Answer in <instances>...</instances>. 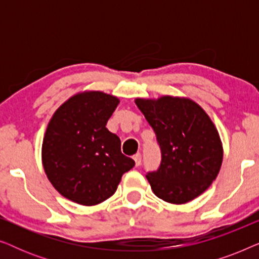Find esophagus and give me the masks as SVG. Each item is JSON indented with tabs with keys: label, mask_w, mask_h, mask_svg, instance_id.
Listing matches in <instances>:
<instances>
[{
	"label": "esophagus",
	"mask_w": 259,
	"mask_h": 259,
	"mask_svg": "<svg viewBox=\"0 0 259 259\" xmlns=\"http://www.w3.org/2000/svg\"><path fill=\"white\" fill-rule=\"evenodd\" d=\"M133 159H134V161H136V166H139L141 164V154L140 153L134 154Z\"/></svg>",
	"instance_id": "obj_1"
}]
</instances>
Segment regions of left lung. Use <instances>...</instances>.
<instances>
[{
	"label": "left lung",
	"instance_id": "1",
	"mask_svg": "<svg viewBox=\"0 0 259 259\" xmlns=\"http://www.w3.org/2000/svg\"><path fill=\"white\" fill-rule=\"evenodd\" d=\"M136 104L161 151L159 168L146 176L155 196L171 204L200 196L217 178L223 161L222 141L210 116L187 98H138Z\"/></svg>",
	"mask_w": 259,
	"mask_h": 259
}]
</instances>
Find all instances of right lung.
Instances as JSON below:
<instances>
[{
	"label": "right lung",
	"mask_w": 259,
	"mask_h": 259,
	"mask_svg": "<svg viewBox=\"0 0 259 259\" xmlns=\"http://www.w3.org/2000/svg\"><path fill=\"white\" fill-rule=\"evenodd\" d=\"M119 99L104 92L77 93L60 106L42 143L46 175L60 194L92 206L116 191L121 177L136 165L121 153V141L106 128Z\"/></svg>",
	"instance_id": "right-lung-1"
}]
</instances>
